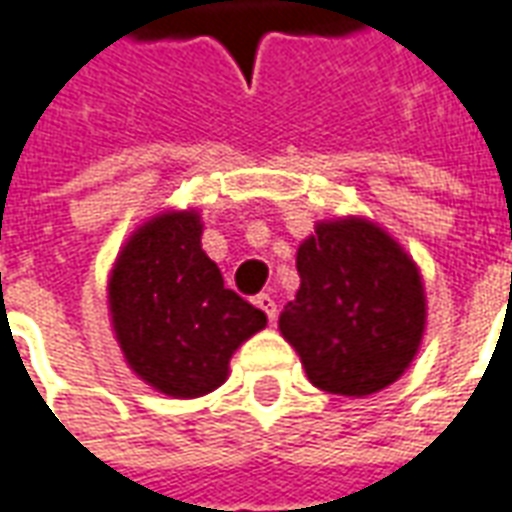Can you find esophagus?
Returning a JSON list of instances; mask_svg holds the SVG:
<instances>
[{"label": "esophagus", "mask_w": 512, "mask_h": 512, "mask_svg": "<svg viewBox=\"0 0 512 512\" xmlns=\"http://www.w3.org/2000/svg\"><path fill=\"white\" fill-rule=\"evenodd\" d=\"M255 304H257V307H260V310L266 312L268 321L274 323V318H277V301L271 299L268 293H260V296H257V299H255Z\"/></svg>", "instance_id": "obj_1"}]
</instances>
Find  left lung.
<instances>
[{"instance_id":"1","label":"left lung","mask_w":512,"mask_h":512,"mask_svg":"<svg viewBox=\"0 0 512 512\" xmlns=\"http://www.w3.org/2000/svg\"><path fill=\"white\" fill-rule=\"evenodd\" d=\"M301 288L279 315L312 384L345 397L395 384L425 332L417 263L378 224L321 222L296 255Z\"/></svg>"}]
</instances>
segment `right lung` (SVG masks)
Here are the masks:
<instances>
[{
  "instance_id": "add662e5",
  "label": "right lung",
  "mask_w": 512,
  "mask_h": 512,
  "mask_svg": "<svg viewBox=\"0 0 512 512\" xmlns=\"http://www.w3.org/2000/svg\"><path fill=\"white\" fill-rule=\"evenodd\" d=\"M200 235L197 211L147 219L120 249L106 288L128 367L169 397L222 386L235 348L266 326V312L224 288Z\"/></svg>"
}]
</instances>
